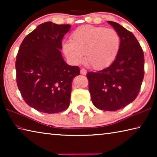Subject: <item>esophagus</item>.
Returning <instances> with one entry per match:
<instances>
[{"mask_svg": "<svg viewBox=\"0 0 157 157\" xmlns=\"http://www.w3.org/2000/svg\"><path fill=\"white\" fill-rule=\"evenodd\" d=\"M86 72L87 71L85 68H82L80 70V73H81V74H82V75H86Z\"/></svg>", "mask_w": 157, "mask_h": 157, "instance_id": "1", "label": "esophagus"}]
</instances>
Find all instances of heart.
I'll return each instance as SVG.
<instances>
[{
  "label": "heart",
  "mask_w": 157,
  "mask_h": 157,
  "mask_svg": "<svg viewBox=\"0 0 157 157\" xmlns=\"http://www.w3.org/2000/svg\"><path fill=\"white\" fill-rule=\"evenodd\" d=\"M71 41L63 44V50L71 62L83 60L96 70L108 67L116 59L121 46V38L113 29L90 25H82L74 30Z\"/></svg>",
  "instance_id": "b5f03b06"
}]
</instances>
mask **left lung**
I'll use <instances>...</instances> for the list:
<instances>
[{
  "label": "left lung",
  "instance_id": "1",
  "mask_svg": "<svg viewBox=\"0 0 157 157\" xmlns=\"http://www.w3.org/2000/svg\"><path fill=\"white\" fill-rule=\"evenodd\" d=\"M118 33L121 46L109 67L89 72V90L95 107L113 111L133 102L139 95L144 78V53L131 32L118 23L107 21Z\"/></svg>",
  "mask_w": 157,
  "mask_h": 157
}]
</instances>
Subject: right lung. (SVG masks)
Masks as SVG:
<instances>
[{"label":"right lung","mask_w":157,"mask_h":157,"mask_svg":"<svg viewBox=\"0 0 157 157\" xmlns=\"http://www.w3.org/2000/svg\"><path fill=\"white\" fill-rule=\"evenodd\" d=\"M71 25L46 22L23 39L16 59L18 88L26 104L39 111L56 113L70 105L72 81L80 73L63 60L62 41Z\"/></svg>","instance_id":"1"}]
</instances>
